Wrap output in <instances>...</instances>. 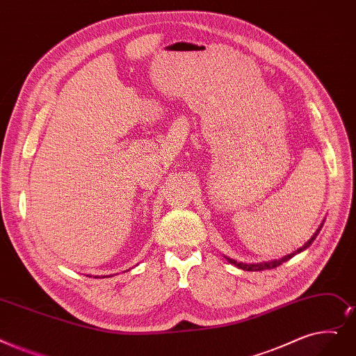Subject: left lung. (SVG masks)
I'll return each instance as SVG.
<instances>
[{"instance_id": "8db88e82", "label": "left lung", "mask_w": 356, "mask_h": 356, "mask_svg": "<svg viewBox=\"0 0 356 356\" xmlns=\"http://www.w3.org/2000/svg\"><path fill=\"white\" fill-rule=\"evenodd\" d=\"M323 224H324V220H323V222L320 224V227L316 229V233L313 234V237L308 240L302 247H300L298 250H296L293 253H291V254H286V256H284L282 259H275V260H270V261H260V264H243V261H237V260H234V259H229V257H227L225 256V259L229 261L231 265H234V266H237L238 269H243V270H250V272H256V270H265V269H273V268H276V266H280V265H282L284 261H286V260H289L291 257H293L296 254H298V253H301V252H304L305 249H308V247L312 245V243L316 240V237L318 236V233H320V229H321V227H323Z\"/></svg>"}]
</instances>
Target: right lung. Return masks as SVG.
<instances>
[{"label": "right lung", "instance_id": "add662e5", "mask_svg": "<svg viewBox=\"0 0 356 356\" xmlns=\"http://www.w3.org/2000/svg\"><path fill=\"white\" fill-rule=\"evenodd\" d=\"M96 277H97V276H96ZM103 277H106V276H103Z\"/></svg>", "mask_w": 356, "mask_h": 356}]
</instances>
